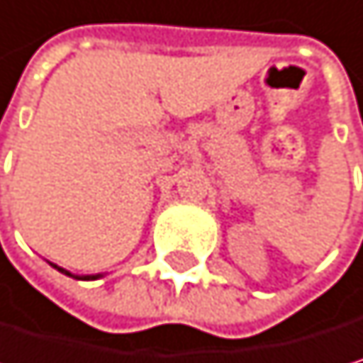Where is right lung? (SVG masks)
<instances>
[{
    "label": "right lung",
    "instance_id": "add662e5",
    "mask_svg": "<svg viewBox=\"0 0 363 363\" xmlns=\"http://www.w3.org/2000/svg\"><path fill=\"white\" fill-rule=\"evenodd\" d=\"M54 268H56V270H60V272H62V274H69V272H67V270H62V268H58V266H54ZM84 279H95V277H84Z\"/></svg>",
    "mask_w": 363,
    "mask_h": 363
}]
</instances>
